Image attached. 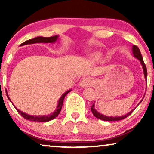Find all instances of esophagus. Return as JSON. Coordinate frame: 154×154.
<instances>
[{
  "instance_id": "34e87169",
  "label": "esophagus",
  "mask_w": 154,
  "mask_h": 154,
  "mask_svg": "<svg viewBox=\"0 0 154 154\" xmlns=\"http://www.w3.org/2000/svg\"><path fill=\"white\" fill-rule=\"evenodd\" d=\"M91 83H92L91 79L87 77V78L82 79V80L80 81V82H79V86H80L81 88H85V87H88V86L91 85Z\"/></svg>"
}]
</instances>
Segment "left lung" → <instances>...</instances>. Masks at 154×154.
<instances>
[{"instance_id": "8db88e82", "label": "left lung", "mask_w": 154, "mask_h": 154, "mask_svg": "<svg viewBox=\"0 0 154 154\" xmlns=\"http://www.w3.org/2000/svg\"><path fill=\"white\" fill-rule=\"evenodd\" d=\"M132 54H133V56H135V58H137V59H138L140 61V63L142 64V66H143V73H144L145 78H146V79H147V69H146V64L144 63L142 55H141V54H140V49L138 48V47L136 46V45H135L132 46ZM144 96H145V95H144ZM143 98H144V97H143ZM143 100V99L141 100L140 101L138 105L141 103V102H142ZM135 109H132V111H130V112L128 113V114H125V115H124V116H108L103 115V114H101L100 113L98 112V111L95 110L94 103H93V106H91V111H92V113H93V115H94L96 118H98V119H101V120H104V121H119V120H122V119H125V118L128 117L129 115H130V114H131L133 112V111L135 110Z\"/></svg>"}]
</instances>
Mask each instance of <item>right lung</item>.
I'll return each mask as SVG.
<instances>
[{
  "mask_svg": "<svg viewBox=\"0 0 154 154\" xmlns=\"http://www.w3.org/2000/svg\"><path fill=\"white\" fill-rule=\"evenodd\" d=\"M59 36L58 35H56V36H52V37H49V38H45V37H37V38H35L33 39H31V40H28L24 42L21 44V46L24 45H27V44H33V43H55V42L57 40ZM72 90H69V91H67L66 92H65L63 94L61 95V97L60 98V99L59 100V102H58V105L57 107H56V111H54V113L52 114H48L47 116H32V115H29V114H26V113L22 112L20 110H19L18 109L16 108L17 111H18L19 114L22 115L24 119H26V120H29V121H32V122H48L51 121V120L54 119V118H56V116L59 115V114L60 113V111L61 110V108H62V105H63V99H64L65 96L71 91ZM7 97H8V99L10 100L9 97H8V93H6ZM11 101V100H10Z\"/></svg>",
  "mask_w": 154,
  "mask_h": 154,
  "instance_id": "right-lung-1",
  "label": "right lung"
}]
</instances>
